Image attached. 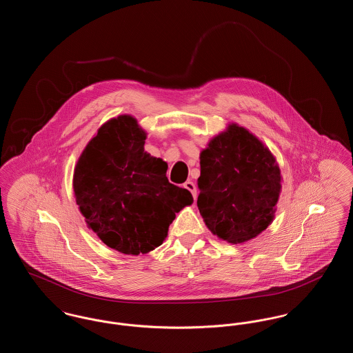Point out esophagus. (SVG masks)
<instances>
[{"label":"esophagus","instance_id":"obj_1","mask_svg":"<svg viewBox=\"0 0 353 353\" xmlns=\"http://www.w3.org/2000/svg\"><path fill=\"white\" fill-rule=\"evenodd\" d=\"M184 188H186L192 194H193V199L196 200L197 197V190H196V185L193 184L192 181H186L184 184Z\"/></svg>","mask_w":353,"mask_h":353}]
</instances>
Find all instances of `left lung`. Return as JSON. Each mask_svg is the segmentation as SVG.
<instances>
[{"instance_id":"left-lung-1","label":"left lung","mask_w":353,"mask_h":353,"mask_svg":"<svg viewBox=\"0 0 353 353\" xmlns=\"http://www.w3.org/2000/svg\"><path fill=\"white\" fill-rule=\"evenodd\" d=\"M197 206L208 229L229 243H243L268 229L282 189L269 148L246 128L229 124L200 154Z\"/></svg>"}]
</instances>
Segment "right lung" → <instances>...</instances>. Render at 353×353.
Instances as JSON below:
<instances>
[{"label":"right lung","mask_w":353,"mask_h":353,"mask_svg":"<svg viewBox=\"0 0 353 353\" xmlns=\"http://www.w3.org/2000/svg\"><path fill=\"white\" fill-rule=\"evenodd\" d=\"M145 137L134 117L111 119L74 170V194L87 226L128 255L160 246L176 213L193 202L188 189L169 183L167 163L144 151Z\"/></svg>","instance_id":"right-lung-1"}]
</instances>
